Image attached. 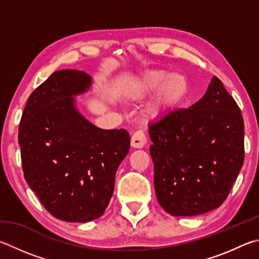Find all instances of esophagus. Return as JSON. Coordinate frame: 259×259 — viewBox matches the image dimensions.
Returning <instances> with one entry per match:
<instances>
[{
  "label": "esophagus",
  "mask_w": 259,
  "mask_h": 259,
  "mask_svg": "<svg viewBox=\"0 0 259 259\" xmlns=\"http://www.w3.org/2000/svg\"><path fill=\"white\" fill-rule=\"evenodd\" d=\"M147 143V137L143 130H137L131 137V146L135 148H142Z\"/></svg>",
  "instance_id": "obj_1"
}]
</instances>
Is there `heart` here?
<instances>
[{"label":"heart","mask_w":259,"mask_h":259,"mask_svg":"<svg viewBox=\"0 0 259 259\" xmlns=\"http://www.w3.org/2000/svg\"><path fill=\"white\" fill-rule=\"evenodd\" d=\"M188 79L182 73L168 74L165 70H150L130 86L131 95L142 98L157 91L156 97L147 109V114L155 116L162 111L178 106L188 93Z\"/></svg>","instance_id":"obj_1"}]
</instances>
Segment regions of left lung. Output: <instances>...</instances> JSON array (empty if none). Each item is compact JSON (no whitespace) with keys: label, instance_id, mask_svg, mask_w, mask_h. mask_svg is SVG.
<instances>
[{"label":"left lung","instance_id":"left-lung-1","mask_svg":"<svg viewBox=\"0 0 259 259\" xmlns=\"http://www.w3.org/2000/svg\"><path fill=\"white\" fill-rule=\"evenodd\" d=\"M154 186L159 205L173 216L220 207L244 159L240 107L213 77L189 109L167 112L149 124Z\"/></svg>","mask_w":259,"mask_h":259}]
</instances>
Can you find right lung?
Here are the masks:
<instances>
[{
    "label": "right lung",
    "instance_id": "obj_1",
    "mask_svg": "<svg viewBox=\"0 0 259 259\" xmlns=\"http://www.w3.org/2000/svg\"><path fill=\"white\" fill-rule=\"evenodd\" d=\"M92 79L79 70L51 74L28 98L19 123L23 176L45 209L65 222L101 218L130 149L124 129L104 130L74 107Z\"/></svg>",
    "mask_w": 259,
    "mask_h": 259
}]
</instances>
